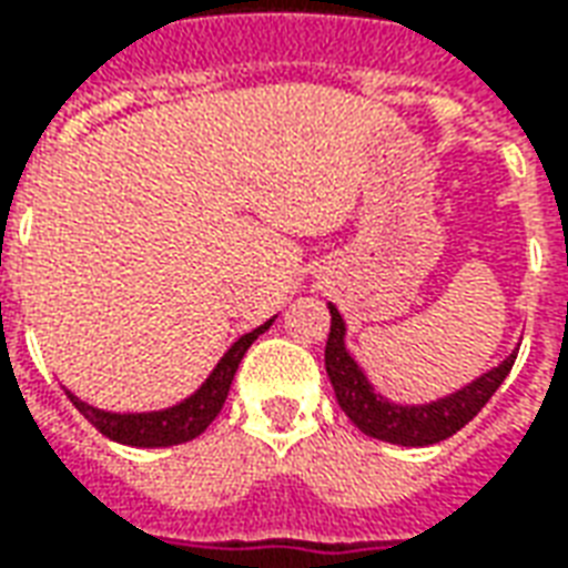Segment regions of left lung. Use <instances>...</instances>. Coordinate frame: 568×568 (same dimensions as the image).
Returning <instances> with one entry per match:
<instances>
[{
  "mask_svg": "<svg viewBox=\"0 0 568 568\" xmlns=\"http://www.w3.org/2000/svg\"><path fill=\"white\" fill-rule=\"evenodd\" d=\"M328 313H332V332H328V344H325V371H328V381L337 395V405L365 435L386 440V444H398V447H428V444H438V440L456 435L468 419L480 414V407L487 405L493 393L505 383L514 368L517 349H520V346H514L496 368H489L487 374H480L453 393L432 398V402H419V405H402V402L386 398L371 383L368 371L362 368L356 356L349 353L346 322L341 310L328 304Z\"/></svg>",
  "mask_w": 568,
  "mask_h": 568,
  "instance_id": "left-lung-1",
  "label": "left lung"
}]
</instances>
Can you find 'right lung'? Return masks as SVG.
Masks as SVG:
<instances>
[{"label": "right lung", "instance_id": "right-lung-1", "mask_svg": "<svg viewBox=\"0 0 568 568\" xmlns=\"http://www.w3.org/2000/svg\"><path fill=\"white\" fill-rule=\"evenodd\" d=\"M273 320H267L258 328H252V332L243 334L240 341L227 346V353L219 358V365L210 371V377L200 383L187 398L175 402V405L161 407V410H136V414L128 410V414H121V410H103V407L91 405V402H84V398L67 389L69 402L79 407L84 419H91L105 438L118 440V444H128V447H173V444H185V440L203 435L212 419L219 417V410L224 407L227 389L234 383V374L243 356H246V349L258 341V334L271 328Z\"/></svg>", "mask_w": 568, "mask_h": 568}]
</instances>
